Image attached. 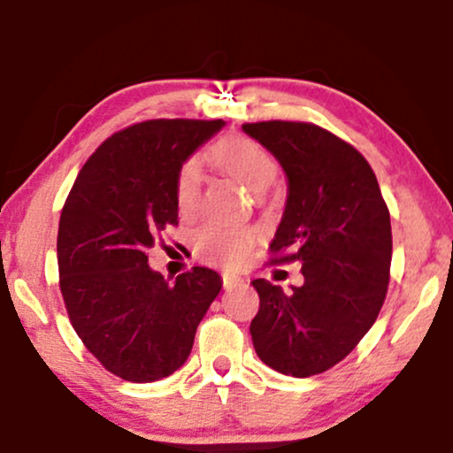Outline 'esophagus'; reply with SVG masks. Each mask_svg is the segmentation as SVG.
<instances>
[{
  "mask_svg": "<svg viewBox=\"0 0 453 453\" xmlns=\"http://www.w3.org/2000/svg\"><path fill=\"white\" fill-rule=\"evenodd\" d=\"M242 279L241 277H232V274H223V289H232L236 285H241Z\"/></svg>",
  "mask_w": 453,
  "mask_h": 453,
  "instance_id": "1",
  "label": "esophagus"
}]
</instances>
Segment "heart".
<instances>
[{"mask_svg":"<svg viewBox=\"0 0 453 453\" xmlns=\"http://www.w3.org/2000/svg\"><path fill=\"white\" fill-rule=\"evenodd\" d=\"M211 155L223 173L234 176L238 183L251 189L253 194L266 191L279 176L277 159L253 138L226 136L212 144ZM200 159L191 155V157L180 161L174 179V202L183 217L194 215L197 196H200ZM256 241L257 236L251 227H227L219 226V223H206L194 232L191 244H194V253L202 262L236 270L249 262Z\"/></svg>","mask_w":453,"mask_h":453,"instance_id":"b5f03b06","label":"heart"}]
</instances>
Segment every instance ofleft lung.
Here are the masks:
<instances>
[{
  "label": "left lung",
  "instance_id": "8db88e82",
  "mask_svg": "<svg viewBox=\"0 0 453 453\" xmlns=\"http://www.w3.org/2000/svg\"><path fill=\"white\" fill-rule=\"evenodd\" d=\"M283 165L289 196L270 242V264H303L304 285L285 294L253 280L259 311L251 339L259 360L292 377L326 372L375 324L392 262L389 211L364 155L304 121L244 123Z\"/></svg>",
  "mask_w": 453,
  "mask_h": 453
}]
</instances>
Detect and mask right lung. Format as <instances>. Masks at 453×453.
<instances>
[{
  "label": "right lung",
  "mask_w": 453,
  "mask_h": 453,
  "mask_svg": "<svg viewBox=\"0 0 453 453\" xmlns=\"http://www.w3.org/2000/svg\"><path fill=\"white\" fill-rule=\"evenodd\" d=\"M221 119H150L104 140L78 173L57 234L59 289L82 345L112 375L150 383L183 366L221 277L194 266L174 283L149 268V249L179 223L180 161Z\"/></svg>",
  "instance_id": "add662e5"
}]
</instances>
